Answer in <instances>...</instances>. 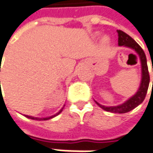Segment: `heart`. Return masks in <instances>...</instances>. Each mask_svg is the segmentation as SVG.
Returning <instances> with one entry per match:
<instances>
[{"mask_svg": "<svg viewBox=\"0 0 153 153\" xmlns=\"http://www.w3.org/2000/svg\"><path fill=\"white\" fill-rule=\"evenodd\" d=\"M102 40L103 43H108V41H109V37H108V35H104L102 37Z\"/></svg>", "mask_w": 153, "mask_h": 153, "instance_id": "1", "label": "heart"}]
</instances>
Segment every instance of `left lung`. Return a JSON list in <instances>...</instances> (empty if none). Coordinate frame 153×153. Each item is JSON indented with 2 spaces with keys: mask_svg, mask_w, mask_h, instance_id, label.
Wrapping results in <instances>:
<instances>
[{
  "mask_svg": "<svg viewBox=\"0 0 153 153\" xmlns=\"http://www.w3.org/2000/svg\"><path fill=\"white\" fill-rule=\"evenodd\" d=\"M118 32V36H119V46L124 45L125 47H129L133 50L138 54L141 63V81L139 89L137 92L134 94L133 97L128 99L125 102H124L119 106H114V107H106L101 105L100 103L96 102L98 106L103 110L110 112V113H128L129 111L133 110L137 106H139L140 103L144 101L146 97V95L148 90L149 86V82H150V76H149V72H148V67H147V62H146V57L144 51L140 46L134 39H132L129 34L124 33L122 30H117ZM153 83V82H152Z\"/></svg>",
  "mask_w": 153,
  "mask_h": 153,
  "instance_id": "obj_1",
  "label": "left lung"
}]
</instances>
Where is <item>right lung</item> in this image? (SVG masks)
I'll return each mask as SVG.
<instances>
[{
    "mask_svg": "<svg viewBox=\"0 0 153 153\" xmlns=\"http://www.w3.org/2000/svg\"><path fill=\"white\" fill-rule=\"evenodd\" d=\"M64 108V107H63ZM63 108L61 109L60 111L58 112L57 113H56L55 115H53V116H51V117H48V118H35V117H32V116H28V115H24L25 117H27V118H29V119H34V120H48V119H52V118H54V117H56V116H57L59 113L62 111V109H63Z\"/></svg>",
    "mask_w": 153,
    "mask_h": 153,
    "instance_id": "right-lung-1",
    "label": "right lung"
}]
</instances>
